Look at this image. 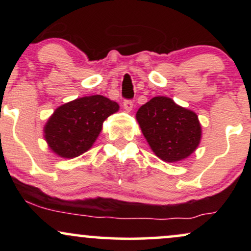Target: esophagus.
Wrapping results in <instances>:
<instances>
[{
	"label": "esophagus",
	"mask_w": 251,
	"mask_h": 251,
	"mask_svg": "<svg viewBox=\"0 0 251 251\" xmlns=\"http://www.w3.org/2000/svg\"><path fill=\"white\" fill-rule=\"evenodd\" d=\"M123 106L124 108H125V111L131 112L132 108H133V101H132V100H125L123 103Z\"/></svg>",
	"instance_id": "34e87169"
}]
</instances>
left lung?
<instances>
[{
  "instance_id": "obj_1",
  "label": "left lung",
  "mask_w": 251,
  "mask_h": 251,
  "mask_svg": "<svg viewBox=\"0 0 251 251\" xmlns=\"http://www.w3.org/2000/svg\"><path fill=\"white\" fill-rule=\"evenodd\" d=\"M135 118L150 148L164 162L185 159L200 145L197 114L168 97L152 98L138 109Z\"/></svg>"
}]
</instances>
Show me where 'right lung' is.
<instances>
[{"mask_svg": "<svg viewBox=\"0 0 251 251\" xmlns=\"http://www.w3.org/2000/svg\"><path fill=\"white\" fill-rule=\"evenodd\" d=\"M119 105L102 96L83 97L57 107L46 123L43 133L48 146L62 158H75L92 148L102 123Z\"/></svg>", "mask_w": 251, "mask_h": 251, "instance_id": "right-lung-1", "label": "right lung"}]
</instances>
